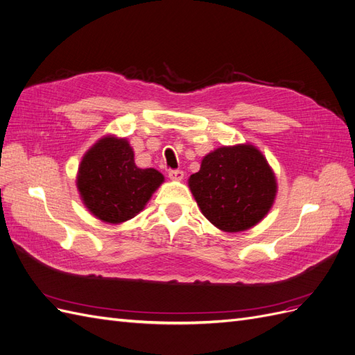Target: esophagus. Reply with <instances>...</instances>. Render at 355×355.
<instances>
[{
	"instance_id": "obj_1",
	"label": "esophagus",
	"mask_w": 355,
	"mask_h": 355,
	"mask_svg": "<svg viewBox=\"0 0 355 355\" xmlns=\"http://www.w3.org/2000/svg\"><path fill=\"white\" fill-rule=\"evenodd\" d=\"M184 176H185L184 170H170L168 171V178L173 179V180H182V179H184Z\"/></svg>"
}]
</instances>
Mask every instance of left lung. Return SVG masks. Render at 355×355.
I'll return each mask as SVG.
<instances>
[{
  "instance_id": "1",
  "label": "left lung",
  "mask_w": 355,
  "mask_h": 355,
  "mask_svg": "<svg viewBox=\"0 0 355 355\" xmlns=\"http://www.w3.org/2000/svg\"><path fill=\"white\" fill-rule=\"evenodd\" d=\"M189 188L204 216L227 232L245 231L262 220L277 192L271 167L252 145L222 146L204 157Z\"/></svg>"
}]
</instances>
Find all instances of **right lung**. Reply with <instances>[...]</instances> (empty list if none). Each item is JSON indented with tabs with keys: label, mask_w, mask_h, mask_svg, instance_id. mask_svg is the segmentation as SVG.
Here are the masks:
<instances>
[{
	"label": "right lung",
	"mask_w": 355,
	"mask_h": 355,
	"mask_svg": "<svg viewBox=\"0 0 355 355\" xmlns=\"http://www.w3.org/2000/svg\"><path fill=\"white\" fill-rule=\"evenodd\" d=\"M164 180L155 168H139L125 139L103 137L84 155L78 189L87 209L103 222L120 223L141 211Z\"/></svg>",
	"instance_id": "add662e5"
}]
</instances>
